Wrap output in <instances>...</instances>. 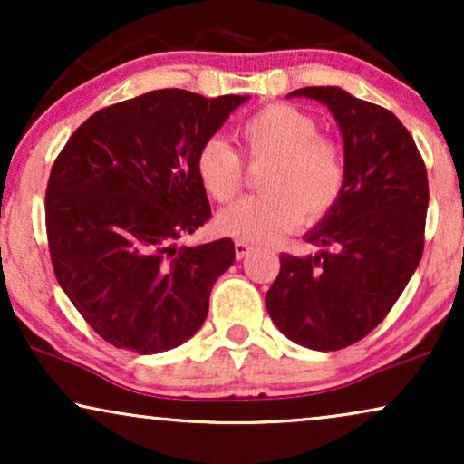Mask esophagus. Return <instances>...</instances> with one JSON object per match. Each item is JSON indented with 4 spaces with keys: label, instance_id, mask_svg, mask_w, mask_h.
Listing matches in <instances>:
<instances>
[{
    "label": "esophagus",
    "instance_id": "esophagus-1",
    "mask_svg": "<svg viewBox=\"0 0 464 464\" xmlns=\"http://www.w3.org/2000/svg\"><path fill=\"white\" fill-rule=\"evenodd\" d=\"M234 251H237V257L238 259H243V257L249 256L251 245L245 243V240H237V243H234Z\"/></svg>",
    "mask_w": 464,
    "mask_h": 464
}]
</instances>
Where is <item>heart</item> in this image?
Returning a JSON list of instances; mask_svg holds the SVG:
<instances>
[{
    "label": "heart",
    "instance_id": "1",
    "mask_svg": "<svg viewBox=\"0 0 464 464\" xmlns=\"http://www.w3.org/2000/svg\"><path fill=\"white\" fill-rule=\"evenodd\" d=\"M319 122L300 107L272 103L240 126L253 164L266 167L259 186L266 194L249 196L224 208L219 230L245 243H272L295 230L300 221H321L340 200L346 162L334 139L319 135ZM196 175L205 192L230 202L243 188V160L224 139L211 137L196 154Z\"/></svg>",
    "mask_w": 464,
    "mask_h": 464
}]
</instances>
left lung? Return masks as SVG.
<instances>
[{"instance_id":"left-lung-1","label":"left lung","mask_w":464,"mask_h":464,"mask_svg":"<svg viewBox=\"0 0 464 464\" xmlns=\"http://www.w3.org/2000/svg\"><path fill=\"white\" fill-rule=\"evenodd\" d=\"M287 97L327 105L344 141L340 200L304 234L314 256H281L266 294L275 325L310 351H340L389 314L424 249L429 179L408 129L384 107L338 86L297 88Z\"/></svg>"}]
</instances>
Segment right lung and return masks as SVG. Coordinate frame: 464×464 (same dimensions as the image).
Instances as JSON below:
<instances>
[{"mask_svg": "<svg viewBox=\"0 0 464 464\" xmlns=\"http://www.w3.org/2000/svg\"><path fill=\"white\" fill-rule=\"evenodd\" d=\"M246 99L145 92L92 113L56 158L46 189L56 281L116 348L170 351L205 323L234 243L177 240L211 218L196 154Z\"/></svg>", "mask_w": 464, "mask_h": 464, "instance_id": "right-lung-1", "label": "right lung"}]
</instances>
